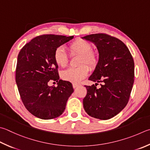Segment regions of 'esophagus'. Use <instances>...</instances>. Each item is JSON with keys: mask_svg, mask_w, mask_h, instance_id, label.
<instances>
[{"mask_svg": "<svg viewBox=\"0 0 150 150\" xmlns=\"http://www.w3.org/2000/svg\"><path fill=\"white\" fill-rule=\"evenodd\" d=\"M79 86V84H73V88H77V87Z\"/></svg>", "mask_w": 150, "mask_h": 150, "instance_id": "obj_1", "label": "esophagus"}]
</instances>
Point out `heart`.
I'll use <instances>...</instances> for the list:
<instances>
[{"label":"heart","instance_id":"obj_1","mask_svg":"<svg viewBox=\"0 0 150 150\" xmlns=\"http://www.w3.org/2000/svg\"><path fill=\"white\" fill-rule=\"evenodd\" d=\"M73 54L81 55L80 64H86L93 69L98 64V56L92 52V46L86 40L78 39L73 41L69 47ZM54 59L56 64L60 67H66L68 59L66 53L62 47L57 48L54 52ZM89 71L88 67L83 65L77 67H70L62 71L61 76L64 80L73 83H79L85 78Z\"/></svg>","mask_w":150,"mask_h":150}]
</instances>
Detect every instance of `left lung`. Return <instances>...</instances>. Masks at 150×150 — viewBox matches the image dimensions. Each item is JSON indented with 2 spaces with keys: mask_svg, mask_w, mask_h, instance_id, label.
<instances>
[{
  "mask_svg": "<svg viewBox=\"0 0 150 150\" xmlns=\"http://www.w3.org/2000/svg\"><path fill=\"white\" fill-rule=\"evenodd\" d=\"M82 39L93 42L99 53L95 69L88 80L102 82L85 86L83 107L88 115L101 120L113 117L129 102L134 77V63L129 48L121 40L104 33L86 35Z\"/></svg>",
  "mask_w": 150,
  "mask_h": 150,
  "instance_id": "obj_1",
  "label": "left lung"
}]
</instances>
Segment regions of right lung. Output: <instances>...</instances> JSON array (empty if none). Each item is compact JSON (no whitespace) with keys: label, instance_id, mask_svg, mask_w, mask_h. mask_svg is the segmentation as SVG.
Wrapping results in <instances>:
<instances>
[{"label":"right lung","instance_id":"1","mask_svg":"<svg viewBox=\"0 0 150 150\" xmlns=\"http://www.w3.org/2000/svg\"><path fill=\"white\" fill-rule=\"evenodd\" d=\"M72 39L73 36L40 35L27 43L18 54L16 82L19 93L27 110L38 118L61 115L74 91L71 83L59 79L54 59L56 49ZM50 80L58 82L57 87L48 86Z\"/></svg>","mask_w":150,"mask_h":150}]
</instances>
